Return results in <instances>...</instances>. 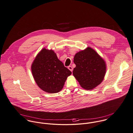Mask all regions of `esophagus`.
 Masks as SVG:
<instances>
[{"label": "esophagus", "mask_w": 133, "mask_h": 133, "mask_svg": "<svg viewBox=\"0 0 133 133\" xmlns=\"http://www.w3.org/2000/svg\"><path fill=\"white\" fill-rule=\"evenodd\" d=\"M68 68V69H69V70H70L71 71H72V66H69Z\"/></svg>", "instance_id": "esophagus-1"}]
</instances>
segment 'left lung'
Returning <instances> with one entry per match:
<instances>
[{
    "mask_svg": "<svg viewBox=\"0 0 133 133\" xmlns=\"http://www.w3.org/2000/svg\"><path fill=\"white\" fill-rule=\"evenodd\" d=\"M74 62L76 66L74 69L73 75L83 88L92 90L104 79L106 63L93 48L88 47L76 53Z\"/></svg>",
    "mask_w": 133,
    "mask_h": 133,
    "instance_id": "obj_1",
    "label": "left lung"
}]
</instances>
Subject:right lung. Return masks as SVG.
Instances as JSON below:
<instances>
[{"instance_id": "right-lung-1", "label": "right lung", "mask_w": 133, "mask_h": 133, "mask_svg": "<svg viewBox=\"0 0 133 133\" xmlns=\"http://www.w3.org/2000/svg\"><path fill=\"white\" fill-rule=\"evenodd\" d=\"M31 71L38 86L49 93L62 90L71 72L59 61L53 50L43 48L36 56Z\"/></svg>"}]
</instances>
